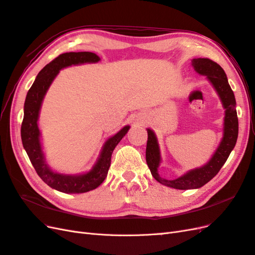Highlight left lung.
Instances as JSON below:
<instances>
[{"instance_id":"obj_1","label":"left lung","mask_w":255,"mask_h":255,"mask_svg":"<svg viewBox=\"0 0 255 255\" xmlns=\"http://www.w3.org/2000/svg\"><path fill=\"white\" fill-rule=\"evenodd\" d=\"M191 65L196 72L200 75L206 76V79L212 84V86L219 96L223 109H225L223 136L211 159L205 165L192 169L174 180L163 179L158 174L161 156L157 138L151 128H146L148 141H146L145 149V160L153 177L165 186L182 190L197 189L210 182L225 165L230 153L234 149L238 136V118L235 96L230 87L225 70L217 63L208 58H194L191 60Z\"/></svg>"}]
</instances>
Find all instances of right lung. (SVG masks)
<instances>
[{"label":"right lung","instance_id":"obj_1","mask_svg":"<svg viewBox=\"0 0 255 255\" xmlns=\"http://www.w3.org/2000/svg\"><path fill=\"white\" fill-rule=\"evenodd\" d=\"M100 57L91 52H69L60 54L38 73L29 88L24 102V117L21 126V139L30 163L37 174L53 189L65 194H83L94 190L103 183L111 166L114 149L126 136L129 126L123 127L117 134L107 139L100 155L89 171L79 174H65L52 170L45 159L41 144V133L38 127L40 109L45 94L50 88L59 70L73 65L98 63Z\"/></svg>","mask_w":255,"mask_h":255}]
</instances>
